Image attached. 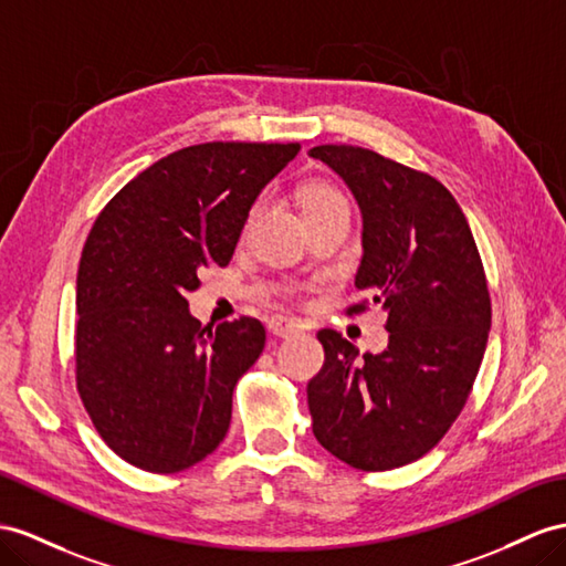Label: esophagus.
<instances>
[{
    "label": "esophagus",
    "mask_w": 566,
    "mask_h": 566,
    "mask_svg": "<svg viewBox=\"0 0 566 566\" xmlns=\"http://www.w3.org/2000/svg\"><path fill=\"white\" fill-rule=\"evenodd\" d=\"M268 329L272 332L274 337H292V335H296V332L301 329L298 327V323L296 321H292V317H284V315H274L272 321L268 323Z\"/></svg>",
    "instance_id": "esophagus-1"
}]
</instances>
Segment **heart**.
<instances>
[{"label": "heart", "mask_w": 566, "mask_h": 566, "mask_svg": "<svg viewBox=\"0 0 566 566\" xmlns=\"http://www.w3.org/2000/svg\"><path fill=\"white\" fill-rule=\"evenodd\" d=\"M298 200H301L303 214H313V212H321L327 208L346 206V198L342 196L339 188H335L332 184H325V181H313V184L303 186L298 193ZM255 210L258 208L251 210V217L255 214Z\"/></svg>", "instance_id": "heart-1"}]
</instances>
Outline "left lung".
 <instances>
[{
	"label": "left lung",
	"mask_w": 566,
	"mask_h": 566,
	"mask_svg": "<svg viewBox=\"0 0 566 566\" xmlns=\"http://www.w3.org/2000/svg\"><path fill=\"white\" fill-rule=\"evenodd\" d=\"M349 186L364 217L356 289L387 313L389 344L364 354L321 329L325 366L308 382L313 434L364 471H387L428 454L457 421L481 368L490 294L481 255L447 188L354 145H317ZM364 311V303L349 313Z\"/></svg>",
	"instance_id": "1"
}]
</instances>
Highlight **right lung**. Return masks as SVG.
Listing matches in <instances>:
<instances>
[{"instance_id": "right-lung-1", "label": "right lung", "mask_w": 566, "mask_h": 566, "mask_svg": "<svg viewBox=\"0 0 566 566\" xmlns=\"http://www.w3.org/2000/svg\"><path fill=\"white\" fill-rule=\"evenodd\" d=\"M298 150L191 145L140 171L95 220L76 277V385L99 438L134 467L177 473L224 440L265 327H200L186 294L229 263L255 198Z\"/></svg>"}]
</instances>
